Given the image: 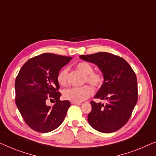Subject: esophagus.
Masks as SVG:
<instances>
[{
	"mask_svg": "<svg viewBox=\"0 0 156 156\" xmlns=\"http://www.w3.org/2000/svg\"><path fill=\"white\" fill-rule=\"evenodd\" d=\"M72 103H73V104L78 105H83V102H73Z\"/></svg>",
	"mask_w": 156,
	"mask_h": 156,
	"instance_id": "obj_1",
	"label": "esophagus"
}]
</instances>
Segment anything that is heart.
I'll return each mask as SVG.
<instances>
[{
    "mask_svg": "<svg viewBox=\"0 0 156 156\" xmlns=\"http://www.w3.org/2000/svg\"><path fill=\"white\" fill-rule=\"evenodd\" d=\"M76 68L85 76V82L90 83L94 87H99L103 84L105 80L104 76L100 72H95L93 66L86 61H81L76 65ZM69 69L63 68L57 76L58 83L62 86L67 85V76ZM90 85H85L81 87H73L65 90L63 93L64 99L74 102H80L90 97L94 93V89Z\"/></svg>",
    "mask_w": 156,
    "mask_h": 156,
    "instance_id": "b5f03b06",
    "label": "heart"
}]
</instances>
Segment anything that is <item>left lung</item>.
Returning <instances> with one entry per match:
<instances>
[{"instance_id":"obj_1","label":"left lung","mask_w":156,"mask_h":156,"mask_svg":"<svg viewBox=\"0 0 156 156\" xmlns=\"http://www.w3.org/2000/svg\"><path fill=\"white\" fill-rule=\"evenodd\" d=\"M79 57L97 65L105 78L95 98L106 100L107 103L91 101L92 110L87 116L90 125L102 133L119 130L129 121L137 103V79L134 71L122 57L107 52Z\"/></svg>"}]
</instances>
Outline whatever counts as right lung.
Segmentation results:
<instances>
[{
  "label": "right lung",
  "instance_id": "1",
  "mask_svg": "<svg viewBox=\"0 0 156 156\" xmlns=\"http://www.w3.org/2000/svg\"><path fill=\"white\" fill-rule=\"evenodd\" d=\"M71 57L44 53L23 66L15 83V103L24 121L33 130L47 133L62 124L71 103L61 101L57 76ZM56 104L47 106V99ZM55 103V102H54Z\"/></svg>",
  "mask_w": 156,
  "mask_h": 156
}]
</instances>
